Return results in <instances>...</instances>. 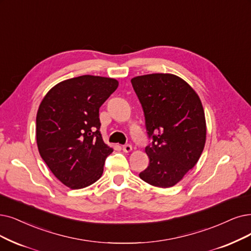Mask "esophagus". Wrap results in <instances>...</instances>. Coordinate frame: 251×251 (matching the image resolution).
<instances>
[{
  "label": "esophagus",
  "mask_w": 251,
  "mask_h": 251,
  "mask_svg": "<svg viewBox=\"0 0 251 251\" xmlns=\"http://www.w3.org/2000/svg\"><path fill=\"white\" fill-rule=\"evenodd\" d=\"M123 150L125 152H131L132 151V146L129 144H126L123 146Z\"/></svg>",
  "instance_id": "34e87169"
}]
</instances>
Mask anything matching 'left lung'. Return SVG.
Returning a JSON list of instances; mask_svg holds the SVG:
<instances>
[{
  "mask_svg": "<svg viewBox=\"0 0 251 251\" xmlns=\"http://www.w3.org/2000/svg\"><path fill=\"white\" fill-rule=\"evenodd\" d=\"M134 91L142 105L147 134L148 167L139 174L157 187H171L193 169L206 142L205 113L197 93L173 74L134 77Z\"/></svg>",
  "mask_w": 251,
  "mask_h": 251,
  "instance_id": "left-lung-1",
  "label": "left lung"
}]
</instances>
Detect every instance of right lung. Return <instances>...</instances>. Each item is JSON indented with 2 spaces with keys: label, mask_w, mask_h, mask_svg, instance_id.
<instances>
[{
  "label": "right lung",
  "mask_w": 251,
  "mask_h": 251,
  "mask_svg": "<svg viewBox=\"0 0 251 251\" xmlns=\"http://www.w3.org/2000/svg\"><path fill=\"white\" fill-rule=\"evenodd\" d=\"M113 78L83 75L54 85L43 98L36 118L39 153L50 171L72 189L101 178L113 151L100 132L99 109L115 92Z\"/></svg>",
  "instance_id": "add662e5"
}]
</instances>
